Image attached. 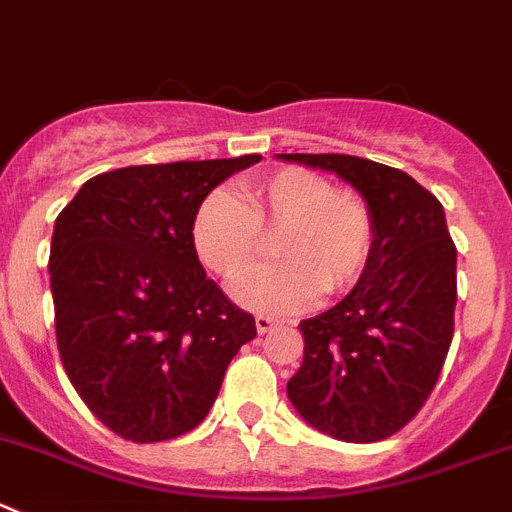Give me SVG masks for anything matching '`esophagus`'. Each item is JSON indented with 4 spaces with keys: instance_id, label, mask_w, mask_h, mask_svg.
Here are the masks:
<instances>
[{
    "instance_id": "esophagus-1",
    "label": "esophagus",
    "mask_w": 512,
    "mask_h": 512,
    "mask_svg": "<svg viewBox=\"0 0 512 512\" xmlns=\"http://www.w3.org/2000/svg\"><path fill=\"white\" fill-rule=\"evenodd\" d=\"M255 326H257V333H270L272 328H278V321L275 318H270V315H257L255 318Z\"/></svg>"
}]
</instances>
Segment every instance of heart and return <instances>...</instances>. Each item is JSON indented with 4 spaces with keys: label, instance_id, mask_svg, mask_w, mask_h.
<instances>
[{
    "label": "heart",
    "instance_id": "b5f03b06",
    "mask_svg": "<svg viewBox=\"0 0 512 512\" xmlns=\"http://www.w3.org/2000/svg\"><path fill=\"white\" fill-rule=\"evenodd\" d=\"M260 229H283L275 242L283 262L247 270L232 285V298L262 315L300 313L323 290H346L374 247V217L364 199L303 166L247 181L240 197L209 194L191 222V245L207 270L232 280L255 257Z\"/></svg>",
    "mask_w": 512,
    "mask_h": 512
}]
</instances>
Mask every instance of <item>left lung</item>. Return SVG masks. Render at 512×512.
<instances>
[{"mask_svg":"<svg viewBox=\"0 0 512 512\" xmlns=\"http://www.w3.org/2000/svg\"><path fill=\"white\" fill-rule=\"evenodd\" d=\"M333 171L364 197L374 247L356 288L300 321L303 364L288 399L310 427L379 442L417 417L455 333L457 247L444 209L409 174L346 154H278Z\"/></svg>","mask_w":512,"mask_h":512,"instance_id":"8db88e82","label":"left lung"}]
</instances>
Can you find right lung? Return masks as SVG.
<instances>
[{"mask_svg": "<svg viewBox=\"0 0 512 512\" xmlns=\"http://www.w3.org/2000/svg\"><path fill=\"white\" fill-rule=\"evenodd\" d=\"M262 156L126 166L80 186L55 219L50 288L60 361L85 407L131 442L191 432L255 318L207 278L199 204Z\"/></svg>", "mask_w": 512, "mask_h": 512, "instance_id": "right-lung-1", "label": "right lung"}]
</instances>
